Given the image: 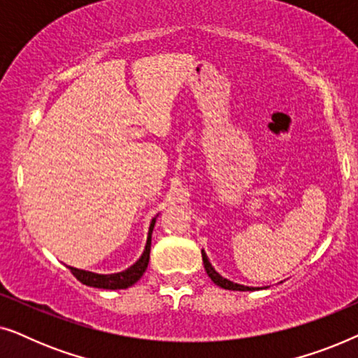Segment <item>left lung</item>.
Segmentation results:
<instances>
[{
    "label": "left lung",
    "mask_w": 358,
    "mask_h": 358,
    "mask_svg": "<svg viewBox=\"0 0 358 358\" xmlns=\"http://www.w3.org/2000/svg\"><path fill=\"white\" fill-rule=\"evenodd\" d=\"M202 259H203V266H205V271H207V273H208V277L212 278V280L217 283L218 287H222V288H224V290H239V292H248V290H254V288H251V287H244V285H239V283H234V282H229L228 278H223L222 275H220V273L215 271V268L212 267V264L208 262V257H207V254H205L203 251H202Z\"/></svg>",
    "instance_id": "8db88e82"
}]
</instances>
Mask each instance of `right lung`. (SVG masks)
Segmentation results:
<instances>
[{
	"label": "right lung",
	"mask_w": 358,
	"mask_h": 358,
	"mask_svg": "<svg viewBox=\"0 0 358 358\" xmlns=\"http://www.w3.org/2000/svg\"><path fill=\"white\" fill-rule=\"evenodd\" d=\"M153 228H155V220L150 224L148 241H146L143 254H141V257L134 264V266L129 267L124 272L110 273V275H101V273H92V272L81 271V268H75V267H68V268H70L73 275H75L81 283H85V285L96 287V288H106V290L129 288L134 285L135 282L140 280L141 275H143L146 271V267H148L150 249H151V233H153Z\"/></svg>",
	"instance_id": "1"
}]
</instances>
